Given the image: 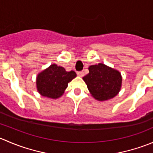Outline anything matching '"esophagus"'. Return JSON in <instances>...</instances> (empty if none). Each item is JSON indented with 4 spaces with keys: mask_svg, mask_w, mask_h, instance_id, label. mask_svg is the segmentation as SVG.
Instances as JSON below:
<instances>
[{
    "mask_svg": "<svg viewBox=\"0 0 153 153\" xmlns=\"http://www.w3.org/2000/svg\"><path fill=\"white\" fill-rule=\"evenodd\" d=\"M77 74H78V76H80V77H83L84 75V72H83V71H81V72H77Z\"/></svg>",
    "mask_w": 153,
    "mask_h": 153,
    "instance_id": "obj_1",
    "label": "esophagus"
}]
</instances>
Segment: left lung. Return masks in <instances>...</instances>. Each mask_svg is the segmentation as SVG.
Here are the masks:
<instances>
[{
  "label": "left lung",
  "mask_w": 153,
  "mask_h": 153,
  "mask_svg": "<svg viewBox=\"0 0 153 153\" xmlns=\"http://www.w3.org/2000/svg\"><path fill=\"white\" fill-rule=\"evenodd\" d=\"M89 71L83 80L95 100L107 101L119 93L122 85V76L119 71L102 63L89 66Z\"/></svg>",
  "instance_id": "left-lung-1"
}]
</instances>
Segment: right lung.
Segmentation results:
<instances>
[{"mask_svg": "<svg viewBox=\"0 0 153 153\" xmlns=\"http://www.w3.org/2000/svg\"><path fill=\"white\" fill-rule=\"evenodd\" d=\"M76 76L74 71L67 72L64 67L51 64L37 75V90L41 96L57 99L62 96L68 84Z\"/></svg>", "mask_w": 153, "mask_h": 153, "instance_id": "1", "label": "right lung"}]
</instances>
